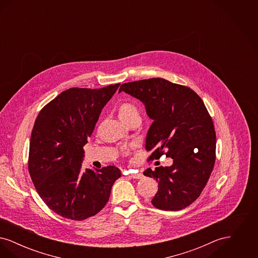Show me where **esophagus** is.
<instances>
[{
  "label": "esophagus",
  "instance_id": "obj_1",
  "mask_svg": "<svg viewBox=\"0 0 258 258\" xmlns=\"http://www.w3.org/2000/svg\"><path fill=\"white\" fill-rule=\"evenodd\" d=\"M131 177L134 178V179H142V178H143V174H142V173H137V172H135V173H132V174H131Z\"/></svg>",
  "mask_w": 258,
  "mask_h": 258
}]
</instances>
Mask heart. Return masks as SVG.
Listing matches in <instances>:
<instances>
[{
	"label": "heart",
	"instance_id": "b5f03b06",
	"mask_svg": "<svg viewBox=\"0 0 258 258\" xmlns=\"http://www.w3.org/2000/svg\"><path fill=\"white\" fill-rule=\"evenodd\" d=\"M117 115L119 119L125 124H131L135 122H140V112L137 105L132 101H123L117 108Z\"/></svg>",
	"mask_w": 258,
	"mask_h": 258
}]
</instances>
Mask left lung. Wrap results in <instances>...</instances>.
I'll use <instances>...</instances> for the list:
<instances>
[{
  "instance_id": "8db88e82",
  "label": "left lung",
  "mask_w": 258,
  "mask_h": 258,
  "mask_svg": "<svg viewBox=\"0 0 258 258\" xmlns=\"http://www.w3.org/2000/svg\"><path fill=\"white\" fill-rule=\"evenodd\" d=\"M141 100L153 120L146 137L149 160L162 155L171 166L148 168L144 175L159 182L152 199L156 208L178 211L201 195L216 160V132L201 98L188 87L163 78H150L122 84L119 92Z\"/></svg>"
}]
</instances>
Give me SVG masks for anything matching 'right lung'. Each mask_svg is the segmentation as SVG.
<instances>
[{"instance_id": "right-lung-1", "label": "right lung", "mask_w": 258, "mask_h": 258, "mask_svg": "<svg viewBox=\"0 0 258 258\" xmlns=\"http://www.w3.org/2000/svg\"><path fill=\"white\" fill-rule=\"evenodd\" d=\"M119 85L68 89L37 115L30 141L29 173L38 196L62 218L83 221L97 215L121 177L114 165L81 170L83 147Z\"/></svg>"}]
</instances>
